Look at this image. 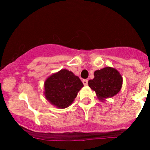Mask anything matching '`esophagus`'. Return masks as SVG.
<instances>
[{"mask_svg": "<svg viewBox=\"0 0 150 150\" xmlns=\"http://www.w3.org/2000/svg\"><path fill=\"white\" fill-rule=\"evenodd\" d=\"M83 83L84 86H87L88 85V80H83Z\"/></svg>", "mask_w": 150, "mask_h": 150, "instance_id": "esophagus-1", "label": "esophagus"}]
</instances>
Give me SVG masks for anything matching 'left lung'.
Here are the masks:
<instances>
[{
	"label": "left lung",
	"mask_w": 150,
	"mask_h": 150,
	"mask_svg": "<svg viewBox=\"0 0 150 150\" xmlns=\"http://www.w3.org/2000/svg\"><path fill=\"white\" fill-rule=\"evenodd\" d=\"M88 86L96 92L101 102L112 97L120 92L122 86V77L116 69L107 67L94 72V78L89 80Z\"/></svg>",
	"instance_id": "obj_1"
}]
</instances>
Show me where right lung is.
I'll use <instances>...</instances> for the list:
<instances>
[{
    "mask_svg": "<svg viewBox=\"0 0 150 150\" xmlns=\"http://www.w3.org/2000/svg\"><path fill=\"white\" fill-rule=\"evenodd\" d=\"M83 87V84L78 76L71 71L62 69L46 78L43 93L52 105L64 109L72 104Z\"/></svg>",
    "mask_w": 150,
    "mask_h": 150,
    "instance_id": "right-lung-1",
    "label": "right lung"
}]
</instances>
